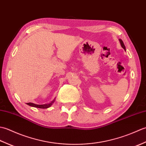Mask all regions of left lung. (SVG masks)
Segmentation results:
<instances>
[{
  "instance_id": "8db88e82",
  "label": "left lung",
  "mask_w": 146,
  "mask_h": 146,
  "mask_svg": "<svg viewBox=\"0 0 146 146\" xmlns=\"http://www.w3.org/2000/svg\"><path fill=\"white\" fill-rule=\"evenodd\" d=\"M119 41H120V44H121V46H122V48L124 49V50L125 51L126 50V49H125V45H124V44H123V41H122V39H119Z\"/></svg>"
}]
</instances>
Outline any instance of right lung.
I'll return each instance as SVG.
<instances>
[{
	"label": "right lung",
	"instance_id": "add662e5",
	"mask_svg": "<svg viewBox=\"0 0 146 146\" xmlns=\"http://www.w3.org/2000/svg\"><path fill=\"white\" fill-rule=\"evenodd\" d=\"M55 99L54 98L53 100H52L51 103L48 104H43V105H37V104H35L33 103H27V104L29 105V106H31L33 107H36V108H48L49 107H50L52 104L54 103V101H55Z\"/></svg>",
	"mask_w": 146,
	"mask_h": 146
}]
</instances>
